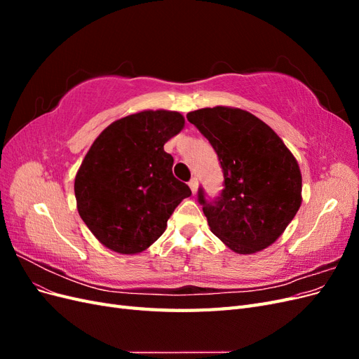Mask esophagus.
Wrapping results in <instances>:
<instances>
[{"label": "esophagus", "mask_w": 359, "mask_h": 359, "mask_svg": "<svg viewBox=\"0 0 359 359\" xmlns=\"http://www.w3.org/2000/svg\"><path fill=\"white\" fill-rule=\"evenodd\" d=\"M189 187H190V190H191L193 194H196V191H198V180H196V178H191V180L189 181Z\"/></svg>", "instance_id": "1"}]
</instances>
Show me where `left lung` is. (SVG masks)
<instances>
[{
  "label": "left lung",
  "mask_w": 359,
  "mask_h": 359,
  "mask_svg": "<svg viewBox=\"0 0 359 359\" xmlns=\"http://www.w3.org/2000/svg\"><path fill=\"white\" fill-rule=\"evenodd\" d=\"M220 161L223 189L198 201L211 232L231 250L256 253L283 233L301 206L299 166L273 128L233 107H205L187 114Z\"/></svg>",
  "instance_id": "left-lung-1"
}]
</instances>
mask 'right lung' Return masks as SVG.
Segmentation results:
<instances>
[{"mask_svg":"<svg viewBox=\"0 0 359 359\" xmlns=\"http://www.w3.org/2000/svg\"><path fill=\"white\" fill-rule=\"evenodd\" d=\"M182 127L180 112L144 111L118 119L94 140L76 173L74 196L81 219L107 248L144 252L191 194L173 177V157L163 148Z\"/></svg>","mask_w":359,"mask_h":359,"instance_id":"add662e5","label":"right lung"}]
</instances>
